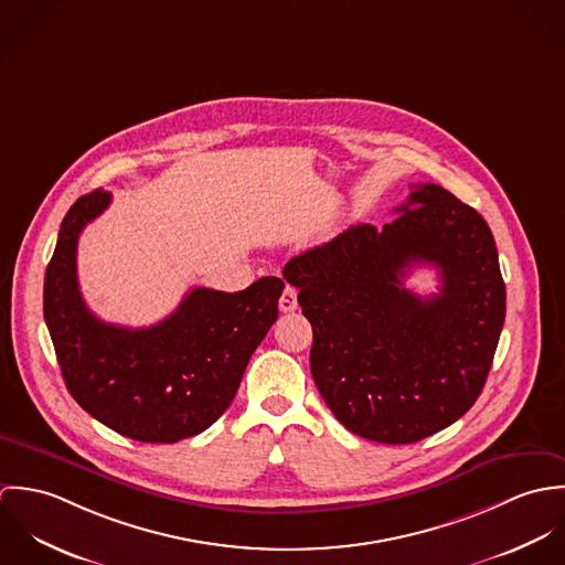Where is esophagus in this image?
I'll return each instance as SVG.
<instances>
[{"label":"esophagus","mask_w":565,"mask_h":565,"mask_svg":"<svg viewBox=\"0 0 565 565\" xmlns=\"http://www.w3.org/2000/svg\"><path fill=\"white\" fill-rule=\"evenodd\" d=\"M278 309L282 313H294L298 309V291L294 287H289V285L285 287V291H282L280 300H278Z\"/></svg>","instance_id":"esophagus-1"}]
</instances>
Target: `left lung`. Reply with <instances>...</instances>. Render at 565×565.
<instances>
[{
    "label": "left lung",
    "instance_id": "1",
    "mask_svg": "<svg viewBox=\"0 0 565 565\" xmlns=\"http://www.w3.org/2000/svg\"><path fill=\"white\" fill-rule=\"evenodd\" d=\"M396 217L359 224L294 256L282 276L313 326L311 374L354 435L413 444L457 422L483 392L507 309L493 235L439 184H411ZM415 264L440 294L403 287Z\"/></svg>",
    "mask_w": 565,
    "mask_h": 565
}]
</instances>
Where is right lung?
I'll return each instance as SVG.
<instances>
[{"instance_id":"right-lung-1","label":"right lung","mask_w":565,"mask_h":565,"mask_svg":"<svg viewBox=\"0 0 565 565\" xmlns=\"http://www.w3.org/2000/svg\"><path fill=\"white\" fill-rule=\"evenodd\" d=\"M110 204L95 189L70 209L45 271L43 316L74 401L115 433L173 444L206 430L233 403L252 352L278 318L285 282L265 276L237 294L191 289L150 328L97 320L78 287L82 228Z\"/></svg>"}]
</instances>
